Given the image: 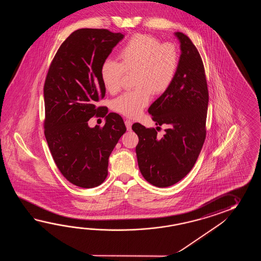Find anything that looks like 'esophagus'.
<instances>
[{
    "instance_id": "obj_1",
    "label": "esophagus",
    "mask_w": 261,
    "mask_h": 261,
    "mask_svg": "<svg viewBox=\"0 0 261 261\" xmlns=\"http://www.w3.org/2000/svg\"><path fill=\"white\" fill-rule=\"evenodd\" d=\"M125 125H126V127H127V129H128V130H130V129H132L133 121H132L130 119H126V120H125Z\"/></svg>"
}]
</instances>
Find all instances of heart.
<instances>
[{
  "label": "heart",
  "instance_id": "b5f03b06",
  "mask_svg": "<svg viewBox=\"0 0 261 261\" xmlns=\"http://www.w3.org/2000/svg\"><path fill=\"white\" fill-rule=\"evenodd\" d=\"M118 62L106 60L100 68L103 87L112 94L121 89L125 75L133 74L135 89L113 101V109L137 117L148 106L151 95L165 93L175 78L179 53L172 43H161L148 34H135L118 51Z\"/></svg>",
  "mask_w": 261,
  "mask_h": 261
}]
</instances>
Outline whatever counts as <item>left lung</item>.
I'll return each mask as SVG.
<instances>
[{"label": "left lung", "mask_w": 261, "mask_h": 261, "mask_svg": "<svg viewBox=\"0 0 261 261\" xmlns=\"http://www.w3.org/2000/svg\"><path fill=\"white\" fill-rule=\"evenodd\" d=\"M175 35L182 50L176 75L170 89L148 109L155 125L168 126L166 133L161 138L156 136L161 127L133 125L139 137L136 155L140 172L158 188L171 187L191 171L206 138L209 92L203 62L186 34Z\"/></svg>", "instance_id": "8db88e82"}]
</instances>
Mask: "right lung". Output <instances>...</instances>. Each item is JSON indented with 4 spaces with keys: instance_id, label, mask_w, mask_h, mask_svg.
Listing matches in <instances>:
<instances>
[{
    "instance_id": "add662e5",
    "label": "right lung",
    "mask_w": 261,
    "mask_h": 261,
    "mask_svg": "<svg viewBox=\"0 0 261 261\" xmlns=\"http://www.w3.org/2000/svg\"><path fill=\"white\" fill-rule=\"evenodd\" d=\"M124 35L106 29H79L61 44L44 85V136L56 165L67 180L83 189L103 183L108 159L126 132L122 117L95 106L106 96L101 63ZM105 126L89 128L92 116Z\"/></svg>"
}]
</instances>
